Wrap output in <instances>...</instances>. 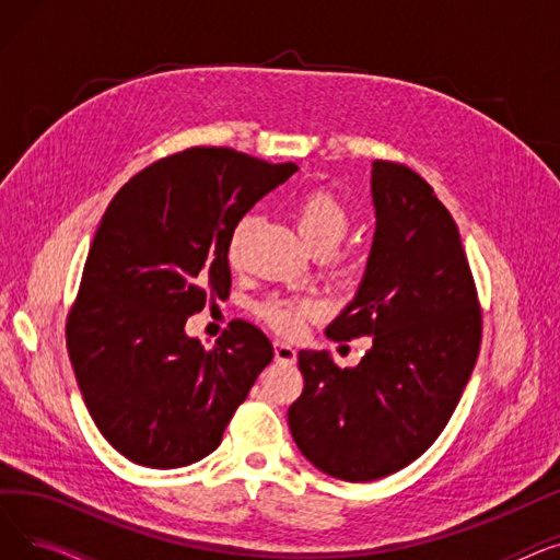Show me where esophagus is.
Listing matches in <instances>:
<instances>
[{
	"mask_svg": "<svg viewBox=\"0 0 560 560\" xmlns=\"http://www.w3.org/2000/svg\"><path fill=\"white\" fill-rule=\"evenodd\" d=\"M275 361H277V363H283V365H292V363L298 361V351L292 349L290 345L277 340V342H275Z\"/></svg>",
	"mask_w": 560,
	"mask_h": 560,
	"instance_id": "obj_1",
	"label": "esophagus"
}]
</instances>
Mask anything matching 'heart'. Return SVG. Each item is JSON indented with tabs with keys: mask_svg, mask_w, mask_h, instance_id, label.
<instances>
[{
	"mask_svg": "<svg viewBox=\"0 0 560 560\" xmlns=\"http://www.w3.org/2000/svg\"><path fill=\"white\" fill-rule=\"evenodd\" d=\"M295 218H298V229L302 233V238L313 252L319 247H327L334 252L342 243V238L351 226L347 206L338 199V195L325 188H315L308 195H304L295 209ZM252 226H254V218L245 215L238 220V224L233 226L229 235L226 254L233 265L241 262L243 245ZM354 270H357L354 262H342L338 268V275L349 277L354 275ZM319 313H322L319 302L306 300V298H270L258 306V315L268 322L272 329L285 336H295L304 327L306 319L317 317Z\"/></svg>",
	"mask_w": 560,
	"mask_h": 560,
	"instance_id": "obj_1",
	"label": "heart"
}]
</instances>
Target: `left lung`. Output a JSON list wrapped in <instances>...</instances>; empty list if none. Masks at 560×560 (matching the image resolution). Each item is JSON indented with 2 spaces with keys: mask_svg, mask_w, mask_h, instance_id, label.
<instances>
[{
  "mask_svg": "<svg viewBox=\"0 0 560 560\" xmlns=\"http://www.w3.org/2000/svg\"><path fill=\"white\" fill-rule=\"evenodd\" d=\"M376 231L363 283L327 327L336 342L372 338L357 368L300 351L304 390L288 408L300 452L351 483L384 479L443 433L475 370L481 304L458 226L422 176L372 163Z\"/></svg>",
  "mask_w": 560,
  "mask_h": 560,
  "instance_id": "obj_1",
  "label": "left lung"
}]
</instances>
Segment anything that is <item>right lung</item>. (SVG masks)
Wrapping results in <instances>:
<instances>
[{"label":"right lung","mask_w":560,"mask_h":560,"mask_svg":"<svg viewBox=\"0 0 560 560\" xmlns=\"http://www.w3.org/2000/svg\"><path fill=\"white\" fill-rule=\"evenodd\" d=\"M295 172L229 147H190L140 170L108 203L66 342L88 413L125 458L172 469L209 456L275 359L245 319L211 349L184 327L229 295L233 226Z\"/></svg>","instance_id":"obj_1"}]
</instances>
